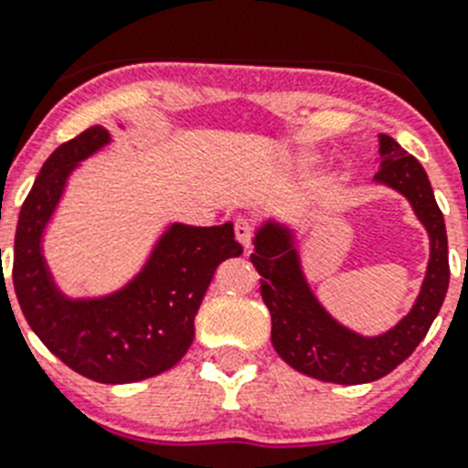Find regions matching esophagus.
Listing matches in <instances>:
<instances>
[{"label": "esophagus", "mask_w": 468, "mask_h": 468, "mask_svg": "<svg viewBox=\"0 0 468 468\" xmlns=\"http://www.w3.org/2000/svg\"><path fill=\"white\" fill-rule=\"evenodd\" d=\"M234 234H237V241L243 248H248L253 243V225L246 220V218H239L237 225H234Z\"/></svg>", "instance_id": "obj_1"}]
</instances>
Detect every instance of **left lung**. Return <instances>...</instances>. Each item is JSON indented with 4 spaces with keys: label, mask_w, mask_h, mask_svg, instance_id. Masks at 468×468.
Wrapping results in <instances>:
<instances>
[{
    "label": "left lung",
    "mask_w": 468,
    "mask_h": 468,
    "mask_svg": "<svg viewBox=\"0 0 468 468\" xmlns=\"http://www.w3.org/2000/svg\"><path fill=\"white\" fill-rule=\"evenodd\" d=\"M375 183L396 189L410 201L417 220L429 231L431 250L415 304L387 333L366 337L325 312L302 271L291 227L267 220L255 234L250 262L262 276L260 292L271 314V345L297 373L321 382L366 384L391 373L424 340L448 292V234L427 171L394 138L379 135Z\"/></svg>",
    "instance_id": "obj_1"
}]
</instances>
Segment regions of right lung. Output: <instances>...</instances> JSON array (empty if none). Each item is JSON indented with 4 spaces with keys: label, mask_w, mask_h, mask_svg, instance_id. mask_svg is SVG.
I'll return each instance as SVG.
<instances>
[{
    "label": "right lung",
    "mask_w": 468,
    "mask_h": 468,
    "mask_svg": "<svg viewBox=\"0 0 468 468\" xmlns=\"http://www.w3.org/2000/svg\"><path fill=\"white\" fill-rule=\"evenodd\" d=\"M110 140L107 128L90 126L44 161L18 215L14 288L30 328L65 366L93 382L128 384L166 373L187 354L194 316L215 270L243 248L234 241L231 222H173L123 288L81 300L60 292L41 253V237L74 168Z\"/></svg>",
    "instance_id": "obj_1"
}]
</instances>
